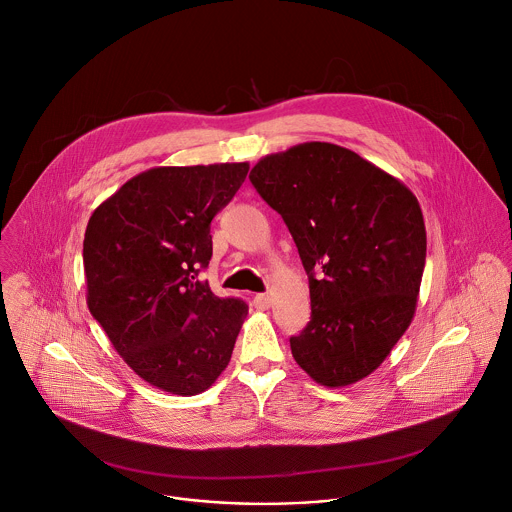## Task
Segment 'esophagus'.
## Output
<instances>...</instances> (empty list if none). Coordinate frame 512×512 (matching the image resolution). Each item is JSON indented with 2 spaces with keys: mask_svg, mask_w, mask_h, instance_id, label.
Returning a JSON list of instances; mask_svg holds the SVG:
<instances>
[{
  "mask_svg": "<svg viewBox=\"0 0 512 512\" xmlns=\"http://www.w3.org/2000/svg\"><path fill=\"white\" fill-rule=\"evenodd\" d=\"M253 305H255V309H259V311H267V309L271 307V297L265 295V293H259V295L253 297Z\"/></svg>",
  "mask_w": 512,
  "mask_h": 512,
  "instance_id": "1",
  "label": "esophagus"
}]
</instances>
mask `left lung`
<instances>
[{"mask_svg": "<svg viewBox=\"0 0 512 512\" xmlns=\"http://www.w3.org/2000/svg\"><path fill=\"white\" fill-rule=\"evenodd\" d=\"M249 179L283 217L309 275L311 321L291 337L297 365L329 389L369 377L415 317L427 257L417 197L325 141L265 155Z\"/></svg>", "mask_w": 512, "mask_h": 512, "instance_id": "obj_1", "label": "left lung"}]
</instances>
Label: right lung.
Here are the masks:
<instances>
[{"mask_svg":"<svg viewBox=\"0 0 512 512\" xmlns=\"http://www.w3.org/2000/svg\"><path fill=\"white\" fill-rule=\"evenodd\" d=\"M247 171V161L153 167L89 217L87 307L133 373L165 393L199 395L231 361L249 307L197 273L213 255L211 219Z\"/></svg>","mask_w":512,"mask_h":512,"instance_id":"right-lung-1","label":"right lung"}]
</instances>
